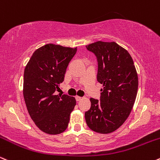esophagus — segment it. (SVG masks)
I'll return each mask as SVG.
<instances>
[{
    "mask_svg": "<svg viewBox=\"0 0 160 160\" xmlns=\"http://www.w3.org/2000/svg\"><path fill=\"white\" fill-rule=\"evenodd\" d=\"M82 99V97H79V96H76V99L77 101H80Z\"/></svg>",
    "mask_w": 160,
    "mask_h": 160,
    "instance_id": "34e87169",
    "label": "esophagus"
}]
</instances>
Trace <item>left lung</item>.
<instances>
[{
	"instance_id": "obj_1",
	"label": "left lung",
	"mask_w": 160,
	"mask_h": 160,
	"mask_svg": "<svg viewBox=\"0 0 160 160\" xmlns=\"http://www.w3.org/2000/svg\"><path fill=\"white\" fill-rule=\"evenodd\" d=\"M86 48L97 58V78L103 88L99 100L90 99L91 108L84 117L90 129L107 134L119 128L129 117L138 91V75L130 54L116 42L98 41Z\"/></svg>"
}]
</instances>
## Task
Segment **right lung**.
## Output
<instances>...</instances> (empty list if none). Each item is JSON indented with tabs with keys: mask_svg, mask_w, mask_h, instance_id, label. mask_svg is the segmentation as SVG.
<instances>
[{
	"mask_svg": "<svg viewBox=\"0 0 160 160\" xmlns=\"http://www.w3.org/2000/svg\"><path fill=\"white\" fill-rule=\"evenodd\" d=\"M76 52L77 48L47 44L33 52L24 69L23 95L28 113L37 127L47 134L66 130L76 104L74 97L54 94Z\"/></svg>",
	"mask_w": 160,
	"mask_h": 160,
	"instance_id": "right-lung-1",
	"label": "right lung"
}]
</instances>
